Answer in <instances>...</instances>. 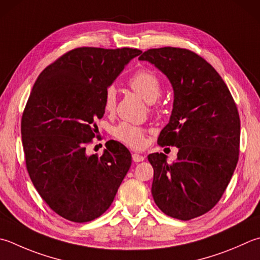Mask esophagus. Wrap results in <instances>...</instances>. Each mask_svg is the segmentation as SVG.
Instances as JSON below:
<instances>
[{"label":"esophagus","mask_w":260,"mask_h":260,"mask_svg":"<svg viewBox=\"0 0 260 260\" xmlns=\"http://www.w3.org/2000/svg\"><path fill=\"white\" fill-rule=\"evenodd\" d=\"M132 159H134V161H136V163H139V161H143L145 159V156L135 153L132 154Z\"/></svg>","instance_id":"1"}]
</instances>
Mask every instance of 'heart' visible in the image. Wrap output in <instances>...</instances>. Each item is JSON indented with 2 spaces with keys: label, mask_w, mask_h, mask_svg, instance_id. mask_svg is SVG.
Masks as SVG:
<instances>
[{
  "label": "heart",
  "mask_w": 260,
  "mask_h": 260,
  "mask_svg": "<svg viewBox=\"0 0 260 260\" xmlns=\"http://www.w3.org/2000/svg\"><path fill=\"white\" fill-rule=\"evenodd\" d=\"M129 87L136 94L151 104L159 99L161 94V82L159 77L154 71L148 69H141L132 76L129 82ZM116 95L114 88H107L104 96V110L111 113L115 109ZM146 130L141 126L134 125L126 122H122L116 125L113 130V135L116 139L128 145L132 148H141L145 145Z\"/></svg>",
  "instance_id": "heart-1"
}]
</instances>
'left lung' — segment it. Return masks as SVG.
Wrapping results in <instances>:
<instances>
[{"instance_id":"8db88e82","label":"left lung","mask_w":260,"mask_h":260,"mask_svg":"<svg viewBox=\"0 0 260 260\" xmlns=\"http://www.w3.org/2000/svg\"><path fill=\"white\" fill-rule=\"evenodd\" d=\"M169 78L174 91L160 146L179 148L168 163L163 153L148 155L154 169L151 194L164 214L182 221L209 212L224 193L239 159L240 117L217 71L185 48H151L139 56Z\"/></svg>"}]
</instances>
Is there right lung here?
Wrapping results in <instances>:
<instances>
[{"instance_id":"add662e5","label":"right lung","mask_w":260,"mask_h":260,"mask_svg":"<svg viewBox=\"0 0 260 260\" xmlns=\"http://www.w3.org/2000/svg\"><path fill=\"white\" fill-rule=\"evenodd\" d=\"M137 48L78 47L38 76L21 119L27 171L44 202L71 222L105 213L131 166V154L114 140L103 155H88L105 113L104 96Z\"/></svg>"}]
</instances>
